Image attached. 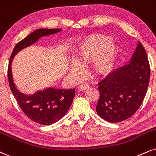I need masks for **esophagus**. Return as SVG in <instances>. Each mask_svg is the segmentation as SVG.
<instances>
[{
  "mask_svg": "<svg viewBox=\"0 0 156 156\" xmlns=\"http://www.w3.org/2000/svg\"><path fill=\"white\" fill-rule=\"evenodd\" d=\"M89 86H90L87 83H82V84H80L79 86H78V89L79 91H83V90H86L87 89H89Z\"/></svg>",
  "mask_w": 156,
  "mask_h": 156,
  "instance_id": "obj_1",
  "label": "esophagus"
}]
</instances>
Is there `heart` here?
Returning a JSON list of instances; mask_svg holds the SVG:
<instances>
[{
  "instance_id": "1",
  "label": "heart",
  "mask_w": 156,
  "mask_h": 156,
  "mask_svg": "<svg viewBox=\"0 0 156 156\" xmlns=\"http://www.w3.org/2000/svg\"><path fill=\"white\" fill-rule=\"evenodd\" d=\"M110 37L103 35L89 37L78 47L76 54V62L81 66L87 65L94 62L103 52L97 61L96 70L101 74L110 73L113 70L120 54L119 46L110 44ZM67 70L72 74H77L80 71V67L76 62H71L67 65Z\"/></svg>"
}]
</instances>
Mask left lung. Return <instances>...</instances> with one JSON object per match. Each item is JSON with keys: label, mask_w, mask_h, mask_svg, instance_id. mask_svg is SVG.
<instances>
[{"label": "left lung", "mask_w": 156, "mask_h": 156, "mask_svg": "<svg viewBox=\"0 0 156 156\" xmlns=\"http://www.w3.org/2000/svg\"><path fill=\"white\" fill-rule=\"evenodd\" d=\"M151 70L145 50L139 41L128 65L112 71L99 83L97 114L110 123L128 119L143 102Z\"/></svg>", "instance_id": "left-lung-1"}]
</instances>
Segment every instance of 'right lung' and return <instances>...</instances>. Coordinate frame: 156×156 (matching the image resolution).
I'll return each mask as SVG.
<instances>
[{
    "label": "right lung",
    "instance_id": "right-lung-1",
    "mask_svg": "<svg viewBox=\"0 0 156 156\" xmlns=\"http://www.w3.org/2000/svg\"><path fill=\"white\" fill-rule=\"evenodd\" d=\"M62 32L61 29H37L19 42L13 50L8 67L10 89L24 113L32 121L42 125H51L59 121L72 104L75 89H59L48 87L31 94H24L17 89L12 74V62L20 51L29 47L41 37Z\"/></svg>",
    "mask_w": 156,
    "mask_h": 156
}]
</instances>
